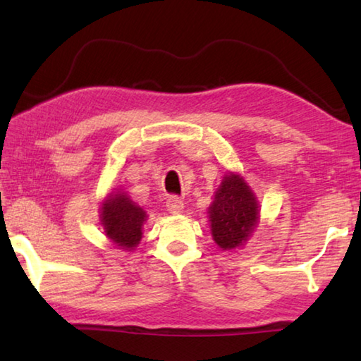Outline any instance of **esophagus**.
Here are the masks:
<instances>
[{
    "label": "esophagus",
    "instance_id": "obj_1",
    "mask_svg": "<svg viewBox=\"0 0 361 361\" xmlns=\"http://www.w3.org/2000/svg\"><path fill=\"white\" fill-rule=\"evenodd\" d=\"M166 208H167L169 212L173 214V216H176V214H180V212H183V209H185V203H183L180 197L171 195L166 202Z\"/></svg>",
    "mask_w": 361,
    "mask_h": 361
}]
</instances>
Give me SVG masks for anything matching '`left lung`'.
Returning a JSON list of instances; mask_svg holds the SVG:
<instances>
[{
    "label": "left lung",
    "mask_w": 361,
    "mask_h": 361,
    "mask_svg": "<svg viewBox=\"0 0 361 361\" xmlns=\"http://www.w3.org/2000/svg\"><path fill=\"white\" fill-rule=\"evenodd\" d=\"M209 219L214 240L224 250L240 247L255 231L259 206L240 175L229 173L221 181L209 206Z\"/></svg>",
    "instance_id": "8db88e82"
}]
</instances>
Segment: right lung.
I'll return each mask as SVG.
<instances>
[{
    "label": "right lung",
    "instance_id": "1",
    "mask_svg": "<svg viewBox=\"0 0 361 361\" xmlns=\"http://www.w3.org/2000/svg\"><path fill=\"white\" fill-rule=\"evenodd\" d=\"M105 234L118 247L133 250L142 237L145 212L124 194H113L101 208Z\"/></svg>",
    "mask_w": 361,
    "mask_h": 361
}]
</instances>
